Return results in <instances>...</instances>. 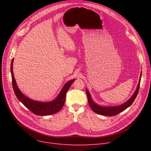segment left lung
I'll return each instance as SVG.
<instances>
[{"instance_id":"left-lung-1","label":"left lung","mask_w":151,"mask_h":151,"mask_svg":"<svg viewBox=\"0 0 151 151\" xmlns=\"http://www.w3.org/2000/svg\"><path fill=\"white\" fill-rule=\"evenodd\" d=\"M141 73L140 75V78L139 80V83L138 84V86L137 88V89L133 93L132 97L128 100L125 103H124V104L121 105L119 106H100L99 105H97L96 103H95L92 100L91 97V95L88 91V89H86V92L87 96H88V103L90 107L92 108V109L93 111L95 113H96L99 114L103 115V116H113L118 114L119 113H120L121 112L123 111L125 109L129 107L134 101V99H136L139 89V86H140V81H141Z\"/></svg>"}]
</instances>
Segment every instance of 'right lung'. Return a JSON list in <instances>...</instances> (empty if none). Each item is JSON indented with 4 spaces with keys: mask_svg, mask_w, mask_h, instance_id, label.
I'll use <instances>...</instances> for the list:
<instances>
[{
    "mask_svg": "<svg viewBox=\"0 0 151 151\" xmlns=\"http://www.w3.org/2000/svg\"><path fill=\"white\" fill-rule=\"evenodd\" d=\"M13 59H12L11 63L10 68L13 88L16 96H17L18 99L22 104L26 108H27L30 111L38 116H48L59 112L63 107V105H64L67 92L68 91L71 84L74 82L75 79L68 81L64 85L60 92L59 93V96L55 100L50 102H41L35 101L25 96L18 88L13 76Z\"/></svg>",
    "mask_w": 151,
    "mask_h": 151,
    "instance_id": "obj_1",
    "label": "right lung"
}]
</instances>
